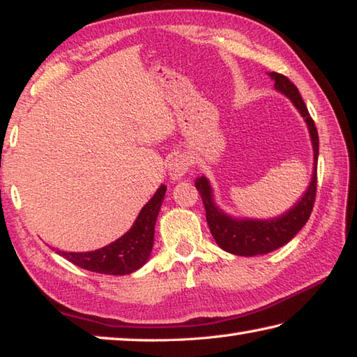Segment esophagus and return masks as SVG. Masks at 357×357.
Here are the masks:
<instances>
[{
    "mask_svg": "<svg viewBox=\"0 0 357 357\" xmlns=\"http://www.w3.org/2000/svg\"><path fill=\"white\" fill-rule=\"evenodd\" d=\"M189 172V160L185 155L173 157L168 164V176L172 181H181Z\"/></svg>",
    "mask_w": 357,
    "mask_h": 357,
    "instance_id": "obj_1",
    "label": "esophagus"
}]
</instances>
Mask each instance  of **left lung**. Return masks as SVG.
<instances>
[{
	"instance_id": "left-lung-1",
	"label": "left lung",
	"mask_w": 357,
	"mask_h": 357,
	"mask_svg": "<svg viewBox=\"0 0 357 357\" xmlns=\"http://www.w3.org/2000/svg\"><path fill=\"white\" fill-rule=\"evenodd\" d=\"M271 80L274 82V88L277 93L291 100L296 110L304 118L307 129H309L312 149H313V168L312 178L307 185L305 192L296 202L291 208L287 209L277 217L269 219H250V217H234L223 211L215 203L214 189L211 181L206 176H198L195 179V187L200 192L202 200L206 209V220L211 229V234L215 239L217 245L222 250L239 257H257L266 255V253L274 252L288 244L301 228L305 225L312 214L313 203L317 195V167H318V153H319V140L315 123L310 118L309 110L302 100L298 88L288 80L285 75L277 74V72H268Z\"/></svg>"
}]
</instances>
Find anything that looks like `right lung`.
Masks as SVG:
<instances>
[{
    "instance_id": "obj_1",
    "label": "right lung",
    "mask_w": 357,
    "mask_h": 357,
    "mask_svg": "<svg viewBox=\"0 0 357 357\" xmlns=\"http://www.w3.org/2000/svg\"><path fill=\"white\" fill-rule=\"evenodd\" d=\"M167 187L160 184L159 189L151 197L138 213L134 225L123 236L105 247L91 252H64L53 249L58 255L68 261L91 273L108 275L132 274L146 264L154 245V227L157 215L164 203Z\"/></svg>"
}]
</instances>
